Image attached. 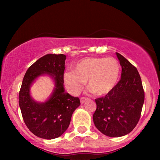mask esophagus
Wrapping results in <instances>:
<instances>
[{"label": "esophagus", "instance_id": "esophagus-1", "mask_svg": "<svg viewBox=\"0 0 160 160\" xmlns=\"http://www.w3.org/2000/svg\"><path fill=\"white\" fill-rule=\"evenodd\" d=\"M87 98H81V100H80L81 104H84V102H85V101H87Z\"/></svg>", "mask_w": 160, "mask_h": 160}]
</instances>
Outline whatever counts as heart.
<instances>
[{
    "instance_id": "1",
    "label": "heart",
    "mask_w": 160,
    "mask_h": 160,
    "mask_svg": "<svg viewBox=\"0 0 160 160\" xmlns=\"http://www.w3.org/2000/svg\"><path fill=\"white\" fill-rule=\"evenodd\" d=\"M120 65L113 58H88L82 59L73 66V71L63 74L65 87L72 95L79 92L85 82L98 96L110 93L117 84Z\"/></svg>"
}]
</instances>
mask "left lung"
<instances>
[{
    "label": "left lung",
    "mask_w": 160,
    "mask_h": 160,
    "mask_svg": "<svg viewBox=\"0 0 160 160\" xmlns=\"http://www.w3.org/2000/svg\"><path fill=\"white\" fill-rule=\"evenodd\" d=\"M117 54L122 66L121 79L104 98L95 99L94 124L108 137L124 136L137 125L144 102V91L136 68L122 54Z\"/></svg>",
    "instance_id": "8db88e82"
}]
</instances>
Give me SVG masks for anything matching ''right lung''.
Listing matches in <instances>:
<instances>
[{"label": "right lung", "instance_id": "right-lung-1", "mask_svg": "<svg viewBox=\"0 0 160 160\" xmlns=\"http://www.w3.org/2000/svg\"><path fill=\"white\" fill-rule=\"evenodd\" d=\"M65 54H46L28 69L19 94V106L24 122L31 132L41 138L51 140L60 137L69 127L74 111L80 100L65 91L63 74ZM49 75L54 89L44 102L35 101L30 87L40 76Z\"/></svg>", "mask_w": 160, "mask_h": 160}]
</instances>
